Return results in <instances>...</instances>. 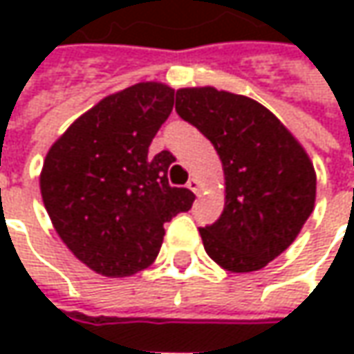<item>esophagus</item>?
Instances as JSON below:
<instances>
[{
  "label": "esophagus",
  "instance_id": "obj_1",
  "mask_svg": "<svg viewBox=\"0 0 354 354\" xmlns=\"http://www.w3.org/2000/svg\"><path fill=\"white\" fill-rule=\"evenodd\" d=\"M187 187L195 193V195H201V183H198V179H189V183H187Z\"/></svg>",
  "mask_w": 354,
  "mask_h": 354
}]
</instances>
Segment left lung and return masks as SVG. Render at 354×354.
Masks as SVG:
<instances>
[{"label": "left lung", "mask_w": 354, "mask_h": 354, "mask_svg": "<svg viewBox=\"0 0 354 354\" xmlns=\"http://www.w3.org/2000/svg\"><path fill=\"white\" fill-rule=\"evenodd\" d=\"M175 110L211 140L225 171V211L198 230L205 250L228 272L262 270L313 212L311 159L292 131L248 96L212 86L179 88Z\"/></svg>", "instance_id": "obj_1"}]
</instances>
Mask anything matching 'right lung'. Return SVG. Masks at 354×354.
I'll return each instance as SVG.
<instances>
[{"mask_svg":"<svg viewBox=\"0 0 354 354\" xmlns=\"http://www.w3.org/2000/svg\"><path fill=\"white\" fill-rule=\"evenodd\" d=\"M175 90L138 82L102 98L50 145L39 177L50 223L96 274L126 278L153 264L165 228L195 195L171 187L169 151L149 156Z\"/></svg>","mask_w":354,"mask_h":354,"instance_id":"right-lung-1","label":"right lung"}]
</instances>
